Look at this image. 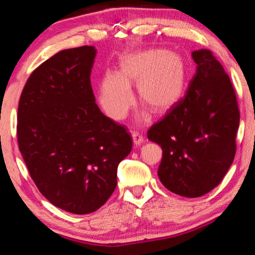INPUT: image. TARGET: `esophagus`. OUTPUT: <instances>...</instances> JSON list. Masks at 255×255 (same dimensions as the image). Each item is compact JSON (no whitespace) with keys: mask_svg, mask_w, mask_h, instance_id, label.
I'll return each instance as SVG.
<instances>
[{"mask_svg":"<svg viewBox=\"0 0 255 255\" xmlns=\"http://www.w3.org/2000/svg\"><path fill=\"white\" fill-rule=\"evenodd\" d=\"M131 136H132L133 145L138 146V145H140V144L143 143V141H144V137L141 136L140 133L138 132V131H132V132H131Z\"/></svg>","mask_w":255,"mask_h":255,"instance_id":"1","label":"esophagus"}]
</instances>
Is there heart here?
I'll return each instance as SVG.
<instances>
[{
    "label": "heart",
    "mask_w": 255,
    "mask_h": 255,
    "mask_svg": "<svg viewBox=\"0 0 255 255\" xmlns=\"http://www.w3.org/2000/svg\"><path fill=\"white\" fill-rule=\"evenodd\" d=\"M183 57L174 51L146 49L125 56L116 74L99 83V100L108 117L122 120L133 103L130 85L137 84L139 100L154 114H164L178 102L187 85Z\"/></svg>",
    "instance_id": "1"
}]
</instances>
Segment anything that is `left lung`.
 Returning <instances> with one entry per match:
<instances>
[{"mask_svg": "<svg viewBox=\"0 0 255 255\" xmlns=\"http://www.w3.org/2000/svg\"><path fill=\"white\" fill-rule=\"evenodd\" d=\"M195 76L184 97L149 128L161 146L158 178L176 195L197 198L222 182L234 161L240 110L222 64L210 50L192 53Z\"/></svg>", "mask_w": 255, "mask_h": 255, "instance_id": "obj_1", "label": "left lung"}]
</instances>
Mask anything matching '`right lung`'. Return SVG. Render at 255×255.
I'll return each instance as SVG.
<instances>
[{
    "label": "right lung",
    "mask_w": 255,
    "mask_h": 255,
    "mask_svg": "<svg viewBox=\"0 0 255 255\" xmlns=\"http://www.w3.org/2000/svg\"><path fill=\"white\" fill-rule=\"evenodd\" d=\"M96 54L93 46L55 54L29 76L18 107V145L30 176L47 200L76 215L106 204L132 146L128 129L97 106Z\"/></svg>",
    "instance_id": "add662e5"
}]
</instances>
